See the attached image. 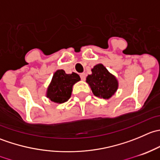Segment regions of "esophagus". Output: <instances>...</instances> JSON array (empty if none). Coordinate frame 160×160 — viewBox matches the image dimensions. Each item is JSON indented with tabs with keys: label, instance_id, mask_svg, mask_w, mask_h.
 I'll return each instance as SVG.
<instances>
[{
	"label": "esophagus",
	"instance_id": "obj_1",
	"mask_svg": "<svg viewBox=\"0 0 160 160\" xmlns=\"http://www.w3.org/2000/svg\"><path fill=\"white\" fill-rule=\"evenodd\" d=\"M80 78H81L82 80H84L85 79H86V74L84 73V72H83V73H80Z\"/></svg>",
	"mask_w": 160,
	"mask_h": 160
}]
</instances>
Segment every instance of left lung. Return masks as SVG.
I'll return each instance as SVG.
<instances>
[{
	"label": "left lung",
	"instance_id": "left-lung-1",
	"mask_svg": "<svg viewBox=\"0 0 160 160\" xmlns=\"http://www.w3.org/2000/svg\"><path fill=\"white\" fill-rule=\"evenodd\" d=\"M86 81L89 83L93 94L98 98L108 99L118 89V80L102 64H98L92 69Z\"/></svg>",
	"mask_w": 160,
	"mask_h": 160
}]
</instances>
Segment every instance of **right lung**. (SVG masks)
Instances as JSON below:
<instances>
[{
	"mask_svg": "<svg viewBox=\"0 0 160 160\" xmlns=\"http://www.w3.org/2000/svg\"><path fill=\"white\" fill-rule=\"evenodd\" d=\"M80 80V76L75 72L67 74L63 70H57L48 88L47 98L55 103L66 102L70 98L72 85Z\"/></svg>",
	"mask_w": 160,
	"mask_h": 160,
	"instance_id": "obj_1",
	"label": "right lung"
}]
</instances>
